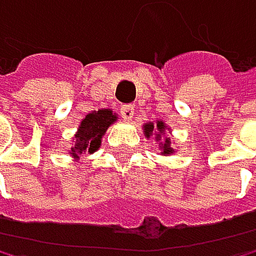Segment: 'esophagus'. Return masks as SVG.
<instances>
[{"mask_svg": "<svg viewBox=\"0 0 256 256\" xmlns=\"http://www.w3.org/2000/svg\"><path fill=\"white\" fill-rule=\"evenodd\" d=\"M120 112H122V117L125 118V120H131V118H133V115H134V107L130 106V104L122 106Z\"/></svg>", "mask_w": 256, "mask_h": 256, "instance_id": "1", "label": "esophagus"}]
</instances>
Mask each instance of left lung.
Returning a JSON list of instances; mask_svg holds the SVG:
<instances>
[{"instance_id":"obj_1","label":"left lung","mask_w":256,"mask_h":256,"mask_svg":"<svg viewBox=\"0 0 256 256\" xmlns=\"http://www.w3.org/2000/svg\"><path fill=\"white\" fill-rule=\"evenodd\" d=\"M166 131L172 134V130L166 126V123L164 120H156V122H148L142 125V133L144 136L150 139L154 136L156 142L158 144L160 149V156H172L174 154V148H173V141L168 138Z\"/></svg>"}]
</instances>
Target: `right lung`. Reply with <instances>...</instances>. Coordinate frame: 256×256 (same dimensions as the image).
Returning a JSON list of instances; mask_svg holds the SVG:
<instances>
[{"label":"right lung","mask_w":256,"mask_h":256,"mask_svg":"<svg viewBox=\"0 0 256 256\" xmlns=\"http://www.w3.org/2000/svg\"><path fill=\"white\" fill-rule=\"evenodd\" d=\"M117 114H114L112 108H99V110H92L86 115L78 125V130L72 139V148L68 150L75 162L80 160L84 154H94L100 148L107 128L117 122Z\"/></svg>","instance_id":"add662e5"}]
</instances>
